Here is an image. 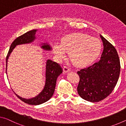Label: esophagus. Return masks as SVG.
Here are the masks:
<instances>
[{
  "label": "esophagus",
  "mask_w": 126,
  "mask_h": 126,
  "mask_svg": "<svg viewBox=\"0 0 126 126\" xmlns=\"http://www.w3.org/2000/svg\"><path fill=\"white\" fill-rule=\"evenodd\" d=\"M63 71L64 72V73H68V72H70V70L69 67H67L66 66H63Z\"/></svg>",
  "instance_id": "esophagus-1"
}]
</instances>
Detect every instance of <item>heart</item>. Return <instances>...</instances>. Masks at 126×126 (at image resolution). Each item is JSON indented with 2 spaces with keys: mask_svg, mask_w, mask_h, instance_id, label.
I'll list each match as a JSON object with an SVG mask.
<instances>
[{
  "mask_svg": "<svg viewBox=\"0 0 126 126\" xmlns=\"http://www.w3.org/2000/svg\"><path fill=\"white\" fill-rule=\"evenodd\" d=\"M102 44L98 38L89 35L75 33L69 34L61 38L60 45L53 46V52L62 59L69 53V57L78 67L86 66L95 60L100 52Z\"/></svg>",
  "mask_w": 126,
  "mask_h": 126,
  "instance_id": "b5f03b06",
  "label": "heart"
}]
</instances>
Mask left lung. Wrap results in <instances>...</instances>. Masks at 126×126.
<instances>
[{"mask_svg":"<svg viewBox=\"0 0 126 126\" xmlns=\"http://www.w3.org/2000/svg\"><path fill=\"white\" fill-rule=\"evenodd\" d=\"M100 37L104 48L100 59L78 71L80 77L78 94L90 102H98L107 98L116 85L120 74V61L116 49L101 34Z\"/></svg>","mask_w":126,"mask_h":126,"instance_id":"8db88e82","label":"left lung"}]
</instances>
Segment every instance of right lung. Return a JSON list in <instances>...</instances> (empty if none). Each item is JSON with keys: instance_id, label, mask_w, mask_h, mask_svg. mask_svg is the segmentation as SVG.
<instances>
[{"instance_id": "1", "label": "right lung", "mask_w": 126, "mask_h": 126, "mask_svg": "<svg viewBox=\"0 0 126 126\" xmlns=\"http://www.w3.org/2000/svg\"><path fill=\"white\" fill-rule=\"evenodd\" d=\"M37 30H33L18 37L11 44L6 58V74L8 60L13 49L18 45L29 44L33 42L36 39ZM41 48L45 51H51L52 47L47 43H41ZM42 83L37 89L22 94H16V96L26 103L31 105H39L48 101L52 97L55 91L57 78L63 73V69L60 64L49 59L46 60L43 65ZM43 79H42V78Z\"/></svg>"}]
</instances>
